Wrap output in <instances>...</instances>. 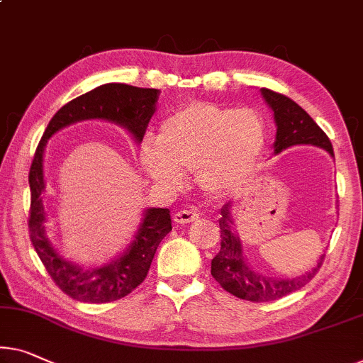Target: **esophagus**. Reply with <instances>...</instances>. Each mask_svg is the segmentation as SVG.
I'll list each match as a JSON object with an SVG mask.
<instances>
[{
    "instance_id": "obj_1",
    "label": "esophagus",
    "mask_w": 363,
    "mask_h": 363,
    "mask_svg": "<svg viewBox=\"0 0 363 363\" xmlns=\"http://www.w3.org/2000/svg\"><path fill=\"white\" fill-rule=\"evenodd\" d=\"M172 220H174L176 223H181V225L192 223V221L199 220V213L194 212V210H179V212H176L174 216H172Z\"/></svg>"
}]
</instances>
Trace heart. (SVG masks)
I'll use <instances>...</instances> for the list:
<instances>
[{
	"label": "heart",
	"mask_w": 363,
	"mask_h": 363,
	"mask_svg": "<svg viewBox=\"0 0 363 363\" xmlns=\"http://www.w3.org/2000/svg\"><path fill=\"white\" fill-rule=\"evenodd\" d=\"M267 147V128L252 109H235L194 101L161 122L155 140L140 150L143 171L172 191L186 184L184 172H196L210 196H226L256 169Z\"/></svg>",
	"instance_id": "b5f03b06"
}]
</instances>
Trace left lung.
<instances>
[{
    "instance_id": "obj_1",
    "label": "left lung",
    "mask_w": 363,
    "mask_h": 363,
    "mask_svg": "<svg viewBox=\"0 0 363 363\" xmlns=\"http://www.w3.org/2000/svg\"><path fill=\"white\" fill-rule=\"evenodd\" d=\"M261 93L266 99L270 109L274 111L275 133L274 153L277 155L295 145H313L326 150L329 155L334 156L331 140L323 132L320 125L308 116L305 109L286 97L275 91L262 88ZM220 221V238L221 247L220 252L212 259V275L226 291L247 301H272L291 294V291L300 290L318 274L323 266L324 256L310 272L300 275L295 279H272L259 274L250 264L246 262L241 251V241L233 231V221L230 215V202L221 208Z\"/></svg>"
}]
</instances>
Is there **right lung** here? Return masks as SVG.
Segmentation results:
<instances>
[{"mask_svg": "<svg viewBox=\"0 0 363 363\" xmlns=\"http://www.w3.org/2000/svg\"><path fill=\"white\" fill-rule=\"evenodd\" d=\"M158 89L137 88L122 83L102 84L89 93L65 104L43 132L37 145L29 171L30 212L29 233L35 252L48 275L63 294L84 303H109L121 300L137 289L147 277L151 261L163 238L172 230L167 208H148L133 241L116 261L96 269H83L63 259L53 250L45 233V208L42 203L43 150L47 140L63 127L89 118H102L127 128L137 142H142L150 118L156 111Z\"/></svg>", "mask_w": 363, "mask_h": 363, "instance_id": "1", "label": "right lung"}]
</instances>
